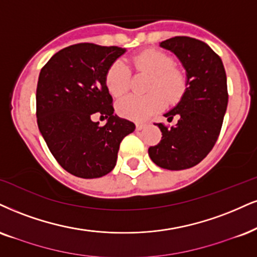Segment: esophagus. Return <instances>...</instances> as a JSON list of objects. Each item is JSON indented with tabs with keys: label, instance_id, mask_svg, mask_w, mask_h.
<instances>
[{
	"label": "esophagus",
	"instance_id": "34e87169",
	"mask_svg": "<svg viewBox=\"0 0 257 257\" xmlns=\"http://www.w3.org/2000/svg\"><path fill=\"white\" fill-rule=\"evenodd\" d=\"M144 126H145V123H143V122H136V130H137V131L143 130Z\"/></svg>",
	"mask_w": 257,
	"mask_h": 257
}]
</instances>
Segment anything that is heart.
<instances>
[{"label":"heart","instance_id":"b5f03b06","mask_svg":"<svg viewBox=\"0 0 257 257\" xmlns=\"http://www.w3.org/2000/svg\"><path fill=\"white\" fill-rule=\"evenodd\" d=\"M138 74L150 75L147 95L132 94L116 104V110L123 118L143 120L163 108L166 100L176 102L185 94L187 77L181 69L176 68L174 59L158 50H145L132 59ZM104 83L110 95L120 97L127 93L131 84V70L122 61H115L107 69ZM166 99H164V97Z\"/></svg>","mask_w":257,"mask_h":257}]
</instances>
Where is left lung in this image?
<instances>
[{
  "label": "left lung",
  "mask_w": 257,
  "mask_h": 257,
  "mask_svg": "<svg viewBox=\"0 0 257 257\" xmlns=\"http://www.w3.org/2000/svg\"><path fill=\"white\" fill-rule=\"evenodd\" d=\"M161 47L181 61L187 88L177 106L164 114L168 121L179 116L176 125L156 123L162 138L149 148V156L164 169H188L207 156L219 137L229 100L225 69L220 57L194 38L174 37L162 41Z\"/></svg>",
  "instance_id": "obj_1"
}]
</instances>
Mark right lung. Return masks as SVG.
Here are the masks:
<instances>
[{
    "instance_id": "obj_1",
    "label": "right lung",
    "mask_w": 257,
    "mask_h": 257,
    "mask_svg": "<svg viewBox=\"0 0 257 257\" xmlns=\"http://www.w3.org/2000/svg\"><path fill=\"white\" fill-rule=\"evenodd\" d=\"M118 46L81 43L55 53L41 69L37 85V121L47 148L63 169L82 179L108 174L120 143L135 131L114 115L104 83L107 69L125 52ZM108 117L100 126L91 115Z\"/></svg>"
}]
</instances>
